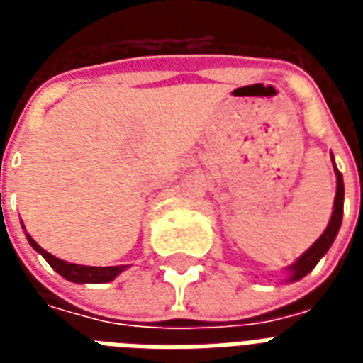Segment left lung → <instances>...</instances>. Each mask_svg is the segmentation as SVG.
I'll return each mask as SVG.
<instances>
[{
    "label": "left lung",
    "instance_id": "1",
    "mask_svg": "<svg viewBox=\"0 0 363 363\" xmlns=\"http://www.w3.org/2000/svg\"><path fill=\"white\" fill-rule=\"evenodd\" d=\"M333 165H335V159H333ZM335 174H336V196H335V206H333V216H330V221H328L327 229L323 231V235L315 241V243L307 249V251L299 257V259L288 267L289 278L288 281H297L301 280L303 276L311 272L313 268L317 267L327 251L330 249V245L335 243L336 235H338V229H340V223H342V212H344V182L342 174L336 169L335 165Z\"/></svg>",
    "mask_w": 363,
    "mask_h": 363
}]
</instances>
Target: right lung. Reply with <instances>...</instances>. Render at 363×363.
<instances>
[{"instance_id": "add662e5", "label": "right lung", "mask_w": 363, "mask_h": 363, "mask_svg": "<svg viewBox=\"0 0 363 363\" xmlns=\"http://www.w3.org/2000/svg\"><path fill=\"white\" fill-rule=\"evenodd\" d=\"M27 239L30 247L35 249L36 252H40L46 262L50 264L60 276H64L66 280L75 281V284H104V281H112L120 272L126 270V264H120V267H82V264H74V262H66V260L54 257L50 252H46L36 243L33 237L27 233Z\"/></svg>"}]
</instances>
